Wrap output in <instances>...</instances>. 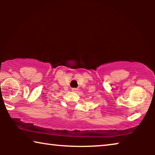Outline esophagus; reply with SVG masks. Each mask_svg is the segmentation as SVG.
I'll return each instance as SVG.
<instances>
[{
	"instance_id": "obj_1",
	"label": "esophagus",
	"mask_w": 155,
	"mask_h": 155,
	"mask_svg": "<svg viewBox=\"0 0 155 155\" xmlns=\"http://www.w3.org/2000/svg\"><path fill=\"white\" fill-rule=\"evenodd\" d=\"M78 90H79V89H78V88H72V91H73V92H77Z\"/></svg>"
}]
</instances>
